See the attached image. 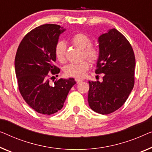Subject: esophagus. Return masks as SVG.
Masks as SVG:
<instances>
[{
	"label": "esophagus",
	"mask_w": 152,
	"mask_h": 152,
	"mask_svg": "<svg viewBox=\"0 0 152 152\" xmlns=\"http://www.w3.org/2000/svg\"><path fill=\"white\" fill-rule=\"evenodd\" d=\"M75 80L76 81L77 83H80L83 82V79H80V78H76Z\"/></svg>",
	"instance_id": "1"
}]
</instances>
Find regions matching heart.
<instances>
[{
    "mask_svg": "<svg viewBox=\"0 0 152 152\" xmlns=\"http://www.w3.org/2000/svg\"><path fill=\"white\" fill-rule=\"evenodd\" d=\"M71 42L74 46L83 49V56H85L91 62L95 63L99 57V50L98 47L91 45V39L89 36L83 33H76L71 37ZM66 47L63 42L56 44L54 48V54L58 61L64 63L65 61ZM90 64L88 61L84 60L77 64H68L63 69L65 75L68 77L81 78L85 76L86 72L89 69Z\"/></svg>",
    "mask_w": 152,
    "mask_h": 152,
    "instance_id": "obj_1",
    "label": "heart"
}]
</instances>
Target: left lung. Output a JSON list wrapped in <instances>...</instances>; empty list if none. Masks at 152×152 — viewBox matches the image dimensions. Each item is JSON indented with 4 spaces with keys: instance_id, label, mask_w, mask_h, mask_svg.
I'll return each instance as SVG.
<instances>
[{
    "instance_id": "8db88e82",
    "label": "left lung",
    "mask_w": 152,
    "mask_h": 152,
    "mask_svg": "<svg viewBox=\"0 0 152 152\" xmlns=\"http://www.w3.org/2000/svg\"><path fill=\"white\" fill-rule=\"evenodd\" d=\"M96 74L103 81H89L88 102L94 111L108 115L124 105L134 85L135 56L130 42L115 28L98 38Z\"/></svg>"
}]
</instances>
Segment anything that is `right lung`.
Returning <instances> with one entry per match:
<instances>
[{"label":"right lung","mask_w":152,"mask_h":152,"mask_svg":"<svg viewBox=\"0 0 152 152\" xmlns=\"http://www.w3.org/2000/svg\"><path fill=\"white\" fill-rule=\"evenodd\" d=\"M65 31L53 24L36 27L24 36L15 54L18 89L27 104L41 114L49 115L59 111L69 90L76 83L69 78H60L50 85L49 72L56 76L60 72L54 65V48Z\"/></svg>","instance_id":"obj_1"}]
</instances>
